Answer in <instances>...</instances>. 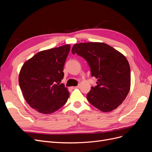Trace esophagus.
Wrapping results in <instances>:
<instances>
[{
  "mask_svg": "<svg viewBox=\"0 0 152 152\" xmlns=\"http://www.w3.org/2000/svg\"><path fill=\"white\" fill-rule=\"evenodd\" d=\"M79 87H80V86H79V85H78V86H77L73 87L72 88H73V89H77V88H79Z\"/></svg>",
  "mask_w": 152,
  "mask_h": 152,
  "instance_id": "obj_1",
  "label": "esophagus"
}]
</instances>
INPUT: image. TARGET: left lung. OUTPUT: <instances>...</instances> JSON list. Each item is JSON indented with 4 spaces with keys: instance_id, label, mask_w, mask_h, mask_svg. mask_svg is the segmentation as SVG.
I'll list each match as a JSON object with an SVG mask.
<instances>
[{
    "instance_id": "8db88e82",
    "label": "left lung",
    "mask_w": 152,
    "mask_h": 152,
    "mask_svg": "<svg viewBox=\"0 0 152 152\" xmlns=\"http://www.w3.org/2000/svg\"><path fill=\"white\" fill-rule=\"evenodd\" d=\"M84 58L95 87L87 94L88 102L103 112L116 109L126 99L131 86L130 66L126 58L109 45L101 42L76 44L72 49Z\"/></svg>"
}]
</instances>
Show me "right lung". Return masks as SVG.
<instances>
[{
  "instance_id": "obj_1",
  "label": "right lung",
  "mask_w": 152,
  "mask_h": 152,
  "mask_svg": "<svg viewBox=\"0 0 152 152\" xmlns=\"http://www.w3.org/2000/svg\"><path fill=\"white\" fill-rule=\"evenodd\" d=\"M70 45L37 53L23 65L19 84L26 102L37 111L50 114L66 103L69 92L63 84V67Z\"/></svg>"
}]
</instances>
